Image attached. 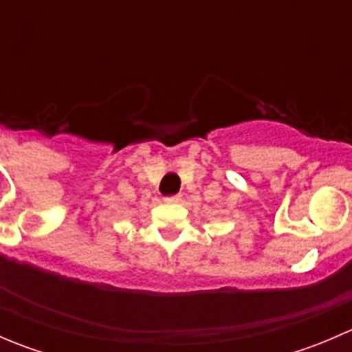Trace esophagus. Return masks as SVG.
I'll use <instances>...</instances> for the list:
<instances>
[{
    "mask_svg": "<svg viewBox=\"0 0 352 352\" xmlns=\"http://www.w3.org/2000/svg\"><path fill=\"white\" fill-rule=\"evenodd\" d=\"M180 199H182V196H180V194H177V196H168V197H165V202H168V204H173V202H179Z\"/></svg>",
    "mask_w": 352,
    "mask_h": 352,
    "instance_id": "1",
    "label": "esophagus"
}]
</instances>
